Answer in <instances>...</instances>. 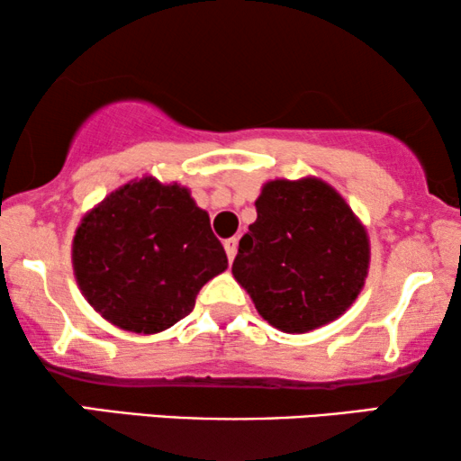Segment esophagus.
Instances as JSON below:
<instances>
[{
    "instance_id": "34e87169",
    "label": "esophagus",
    "mask_w": 461,
    "mask_h": 461,
    "mask_svg": "<svg viewBox=\"0 0 461 461\" xmlns=\"http://www.w3.org/2000/svg\"><path fill=\"white\" fill-rule=\"evenodd\" d=\"M224 251H226V258H229V260H232V258H235V254H237V237L226 239V241H224Z\"/></svg>"
}]
</instances>
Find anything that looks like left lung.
<instances>
[{
	"mask_svg": "<svg viewBox=\"0 0 461 461\" xmlns=\"http://www.w3.org/2000/svg\"><path fill=\"white\" fill-rule=\"evenodd\" d=\"M258 218L239 241L232 276L283 333L319 330L348 311L369 273L365 224L317 176L264 182Z\"/></svg>",
	"mask_w": 461,
	"mask_h": 461,
	"instance_id": "obj_1",
	"label": "left lung"
}]
</instances>
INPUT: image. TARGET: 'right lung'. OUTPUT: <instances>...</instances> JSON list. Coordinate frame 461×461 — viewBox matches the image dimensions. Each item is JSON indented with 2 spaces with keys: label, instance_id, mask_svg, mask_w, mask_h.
<instances>
[{
  "label": "right lung",
  "instance_id": "right-lung-1",
  "mask_svg": "<svg viewBox=\"0 0 461 461\" xmlns=\"http://www.w3.org/2000/svg\"><path fill=\"white\" fill-rule=\"evenodd\" d=\"M73 275L94 311L123 331H166L199 289L229 268L210 213L178 182L142 176L87 210L71 245Z\"/></svg>",
  "mask_w": 461,
  "mask_h": 461
}]
</instances>
